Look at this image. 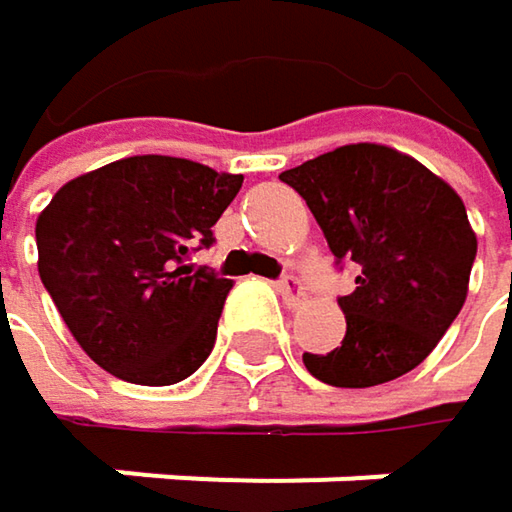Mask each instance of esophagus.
I'll list each match as a JSON object with an SVG mask.
<instances>
[{
  "label": "esophagus",
  "mask_w": 512,
  "mask_h": 512,
  "mask_svg": "<svg viewBox=\"0 0 512 512\" xmlns=\"http://www.w3.org/2000/svg\"><path fill=\"white\" fill-rule=\"evenodd\" d=\"M278 293H281V299L290 305V308H296V305H302V299H305V284L296 278V275H284L278 284Z\"/></svg>",
  "instance_id": "esophagus-1"
}]
</instances>
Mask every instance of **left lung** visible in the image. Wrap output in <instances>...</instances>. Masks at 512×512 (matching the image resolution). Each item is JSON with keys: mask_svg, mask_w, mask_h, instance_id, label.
<instances>
[{"mask_svg": "<svg viewBox=\"0 0 512 512\" xmlns=\"http://www.w3.org/2000/svg\"><path fill=\"white\" fill-rule=\"evenodd\" d=\"M281 180L314 213L335 263H356V290L338 305L347 335L332 353H305L311 376L370 388L418 367L457 320L477 237L462 198L418 159L385 145H344Z\"/></svg>", "mask_w": 512, "mask_h": 512, "instance_id": "left-lung-1", "label": "left lung"}]
</instances>
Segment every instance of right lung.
I'll return each mask as SVG.
<instances>
[{
    "instance_id": "right-lung-1",
    "label": "right lung",
    "mask_w": 512,
    "mask_h": 512,
    "mask_svg": "<svg viewBox=\"0 0 512 512\" xmlns=\"http://www.w3.org/2000/svg\"><path fill=\"white\" fill-rule=\"evenodd\" d=\"M243 174L180 156H127L64 183L38 216V272L79 347L118 379L174 385L216 344L231 278L189 255Z\"/></svg>"
}]
</instances>
